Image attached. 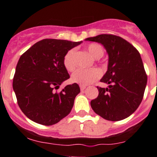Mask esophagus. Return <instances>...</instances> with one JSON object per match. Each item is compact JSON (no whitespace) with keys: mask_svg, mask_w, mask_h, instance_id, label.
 Returning a JSON list of instances; mask_svg holds the SVG:
<instances>
[{"mask_svg":"<svg viewBox=\"0 0 157 157\" xmlns=\"http://www.w3.org/2000/svg\"><path fill=\"white\" fill-rule=\"evenodd\" d=\"M80 90H85L86 86H84V85H80Z\"/></svg>","mask_w":157,"mask_h":157,"instance_id":"obj_1","label":"esophagus"}]
</instances>
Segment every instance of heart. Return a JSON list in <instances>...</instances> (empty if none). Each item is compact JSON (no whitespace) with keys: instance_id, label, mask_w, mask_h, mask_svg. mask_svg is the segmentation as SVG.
<instances>
[{"instance_id":"1","label":"heart","mask_w":157,"mask_h":157,"mask_svg":"<svg viewBox=\"0 0 157 157\" xmlns=\"http://www.w3.org/2000/svg\"><path fill=\"white\" fill-rule=\"evenodd\" d=\"M87 51L95 59H99L104 55V49L100 44L91 43L87 45ZM76 50L71 49L67 51L63 57V65L68 71H74L76 68L75 62ZM101 76V72L98 69L83 70L79 69L76 70L71 76V80L80 85H88L94 83Z\"/></svg>"}]
</instances>
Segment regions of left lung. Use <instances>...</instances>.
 Instances as JSON below:
<instances>
[{
	"instance_id": "obj_1",
	"label": "left lung",
	"mask_w": 157,
	"mask_h": 157,
	"mask_svg": "<svg viewBox=\"0 0 157 157\" xmlns=\"http://www.w3.org/2000/svg\"><path fill=\"white\" fill-rule=\"evenodd\" d=\"M85 40L103 45L108 55V70L101 79L108 87H97L99 94L90 101L92 109L108 121L128 118L140 106L147 83L140 52L126 40L114 35H98Z\"/></svg>"
}]
</instances>
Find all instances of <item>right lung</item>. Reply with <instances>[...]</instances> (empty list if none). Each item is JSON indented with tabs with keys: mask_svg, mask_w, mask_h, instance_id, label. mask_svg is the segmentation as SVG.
I'll list each match as a JSON object with an SVG mask.
<instances>
[{
	"mask_svg": "<svg viewBox=\"0 0 157 157\" xmlns=\"http://www.w3.org/2000/svg\"><path fill=\"white\" fill-rule=\"evenodd\" d=\"M82 42L45 39L36 42L19 59L13 79L17 105L32 121L52 125L71 112L80 92L77 83L54 91L70 78L63 65L67 51Z\"/></svg>",
	"mask_w": 157,
	"mask_h": 157,
	"instance_id": "1",
	"label": "right lung"
}]
</instances>
